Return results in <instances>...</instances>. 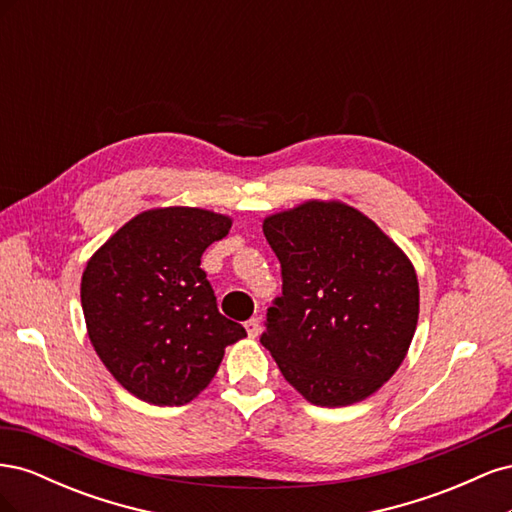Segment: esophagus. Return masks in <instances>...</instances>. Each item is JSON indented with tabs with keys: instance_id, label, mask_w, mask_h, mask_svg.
<instances>
[{
	"instance_id": "esophagus-1",
	"label": "esophagus",
	"mask_w": 512,
	"mask_h": 512,
	"mask_svg": "<svg viewBox=\"0 0 512 512\" xmlns=\"http://www.w3.org/2000/svg\"><path fill=\"white\" fill-rule=\"evenodd\" d=\"M245 331H247V335L250 337H258V333H260V318H250L245 322Z\"/></svg>"
}]
</instances>
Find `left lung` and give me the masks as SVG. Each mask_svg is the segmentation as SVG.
<instances>
[{
    "mask_svg": "<svg viewBox=\"0 0 512 512\" xmlns=\"http://www.w3.org/2000/svg\"><path fill=\"white\" fill-rule=\"evenodd\" d=\"M262 232L284 288L260 342L282 376L322 408L374 395L404 363L416 331L418 280L408 254L342 200L309 198L271 213Z\"/></svg>",
    "mask_w": 512,
    "mask_h": 512,
    "instance_id": "1",
    "label": "left lung"
}]
</instances>
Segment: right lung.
<instances>
[{"mask_svg":"<svg viewBox=\"0 0 512 512\" xmlns=\"http://www.w3.org/2000/svg\"><path fill=\"white\" fill-rule=\"evenodd\" d=\"M230 226V215L211 209H147L87 260L89 342L123 389L147 404H190L218 374L226 346L247 335L218 312L200 269V256Z\"/></svg>","mask_w":512,"mask_h":512,"instance_id":"obj_1","label":"right lung"}]
</instances>
